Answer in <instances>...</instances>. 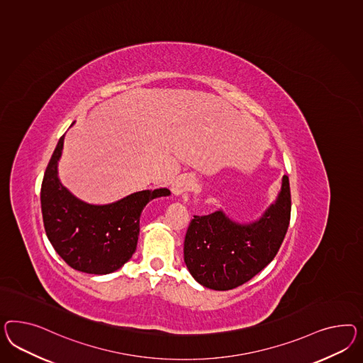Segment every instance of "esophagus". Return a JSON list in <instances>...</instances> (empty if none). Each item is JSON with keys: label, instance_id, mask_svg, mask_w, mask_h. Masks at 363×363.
Segmentation results:
<instances>
[{"label": "esophagus", "instance_id": "obj_1", "mask_svg": "<svg viewBox=\"0 0 363 363\" xmlns=\"http://www.w3.org/2000/svg\"><path fill=\"white\" fill-rule=\"evenodd\" d=\"M194 186H196L194 178L184 174V176L177 177L176 179H174V182L172 184V191H173V194H176V196H181V194H184V193L191 191V190L194 189Z\"/></svg>", "mask_w": 363, "mask_h": 363}]
</instances>
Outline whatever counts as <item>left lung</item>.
Wrapping results in <instances>:
<instances>
[{"label": "left lung", "instance_id": "8db88e82", "mask_svg": "<svg viewBox=\"0 0 363 363\" xmlns=\"http://www.w3.org/2000/svg\"><path fill=\"white\" fill-rule=\"evenodd\" d=\"M291 220L289 178L274 205L252 225H240L222 211L194 216L187 228L184 257L199 284L228 291L245 284L274 260Z\"/></svg>", "mask_w": 363, "mask_h": 363}]
</instances>
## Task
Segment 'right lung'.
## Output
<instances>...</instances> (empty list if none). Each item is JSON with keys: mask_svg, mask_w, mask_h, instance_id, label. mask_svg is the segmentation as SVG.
<instances>
[{"mask_svg": "<svg viewBox=\"0 0 363 363\" xmlns=\"http://www.w3.org/2000/svg\"><path fill=\"white\" fill-rule=\"evenodd\" d=\"M63 140L65 135L50 158L40 187L46 235L71 268L86 274H111L136 251L143 208L149 201L169 196L170 191L144 190L111 205H87L59 182L57 165Z\"/></svg>", "mask_w": 363, "mask_h": 363, "instance_id": "1", "label": "right lung"}]
</instances>
